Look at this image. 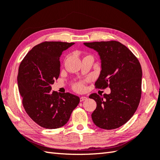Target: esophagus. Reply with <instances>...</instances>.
Returning <instances> with one entry per match:
<instances>
[{"label": "esophagus", "mask_w": 160, "mask_h": 160, "mask_svg": "<svg viewBox=\"0 0 160 160\" xmlns=\"http://www.w3.org/2000/svg\"><path fill=\"white\" fill-rule=\"evenodd\" d=\"M87 98L85 96H82V97H80V102H82L84 101H85V100H87Z\"/></svg>", "instance_id": "esophagus-1"}]
</instances>
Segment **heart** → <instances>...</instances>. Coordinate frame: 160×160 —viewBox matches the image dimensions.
Masks as SVG:
<instances>
[{
	"label": "heart",
	"instance_id": "heart-1",
	"mask_svg": "<svg viewBox=\"0 0 160 160\" xmlns=\"http://www.w3.org/2000/svg\"><path fill=\"white\" fill-rule=\"evenodd\" d=\"M73 88L75 90L77 91V92H82V91L84 90V88H85L84 82H79L76 84H75L73 86Z\"/></svg>",
	"mask_w": 160,
	"mask_h": 160
}]
</instances>
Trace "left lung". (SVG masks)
I'll list each match as a JSON object with an SVG mask.
<instances>
[{
	"mask_svg": "<svg viewBox=\"0 0 160 160\" xmlns=\"http://www.w3.org/2000/svg\"><path fill=\"white\" fill-rule=\"evenodd\" d=\"M98 52L102 70L96 88L109 87V94L92 93L96 102L92 114L96 126L116 129L129 121L138 108L142 96V67L138 59L127 47L117 41L84 43Z\"/></svg>",
	"mask_w": 160,
	"mask_h": 160,
	"instance_id": "obj_1",
	"label": "left lung"
}]
</instances>
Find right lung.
I'll list each match as a JSON object with an SVG mask.
<instances>
[{
    "instance_id": "obj_1",
    "label": "right lung",
    "mask_w": 160,
    "mask_h": 160,
    "mask_svg": "<svg viewBox=\"0 0 160 160\" xmlns=\"http://www.w3.org/2000/svg\"><path fill=\"white\" fill-rule=\"evenodd\" d=\"M74 43L44 42L30 50L18 68V87L28 115L41 127L61 128L80 102L70 93H58L51 84L60 73L59 58Z\"/></svg>"
}]
</instances>
